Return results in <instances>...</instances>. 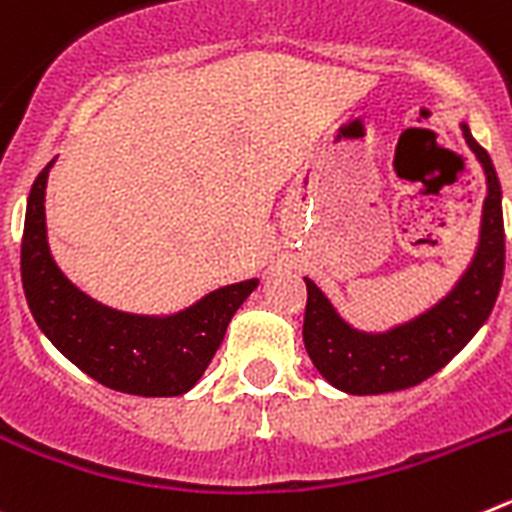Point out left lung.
Masks as SVG:
<instances>
[{
    "mask_svg": "<svg viewBox=\"0 0 512 512\" xmlns=\"http://www.w3.org/2000/svg\"><path fill=\"white\" fill-rule=\"evenodd\" d=\"M461 133L485 169L487 197L477 253L449 295L410 323L384 333H364L351 328L318 284L305 279L302 338L315 369L336 390L348 395H382L415 387L449 364L490 318L505 269L503 192L490 153L472 138L467 122H461Z\"/></svg>",
    "mask_w": 512,
    "mask_h": 512,
    "instance_id": "obj_1",
    "label": "left lung"
}]
</instances>
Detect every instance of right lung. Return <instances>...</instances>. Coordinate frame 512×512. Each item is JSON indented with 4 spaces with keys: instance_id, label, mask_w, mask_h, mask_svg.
I'll return each instance as SVG.
<instances>
[{
    "instance_id": "right-lung-1",
    "label": "right lung",
    "mask_w": 512,
    "mask_h": 512,
    "mask_svg": "<svg viewBox=\"0 0 512 512\" xmlns=\"http://www.w3.org/2000/svg\"><path fill=\"white\" fill-rule=\"evenodd\" d=\"M53 161L27 197L22 289L35 323L71 364L99 384L140 397L184 395L200 382L235 310L259 279L228 284L187 310L151 318L99 305L63 277L45 235V184Z\"/></svg>"
}]
</instances>
